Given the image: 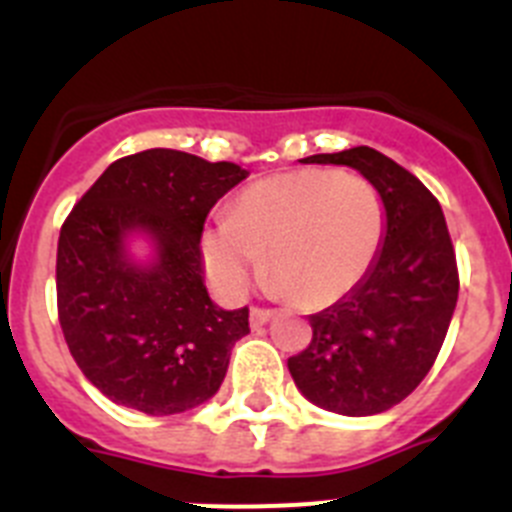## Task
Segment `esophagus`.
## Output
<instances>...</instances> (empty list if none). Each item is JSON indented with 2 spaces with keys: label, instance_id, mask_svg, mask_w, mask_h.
<instances>
[{
  "label": "esophagus",
  "instance_id": "esophagus-1",
  "mask_svg": "<svg viewBox=\"0 0 512 512\" xmlns=\"http://www.w3.org/2000/svg\"><path fill=\"white\" fill-rule=\"evenodd\" d=\"M270 319H273V311H267V308H252L250 311L252 329H260V326H265Z\"/></svg>",
  "mask_w": 512,
  "mask_h": 512
}]
</instances>
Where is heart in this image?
<instances>
[{"instance_id": "b5f03b06", "label": "heart", "mask_w": 512, "mask_h": 512, "mask_svg": "<svg viewBox=\"0 0 512 512\" xmlns=\"http://www.w3.org/2000/svg\"><path fill=\"white\" fill-rule=\"evenodd\" d=\"M385 201L367 178L298 168L255 181L201 237L206 278L242 298L262 273L278 296L321 308L357 288L382 247Z\"/></svg>"}]
</instances>
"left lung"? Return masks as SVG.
Returning <instances> with one entry per match:
<instances>
[{"label": "left lung", "instance_id": "1", "mask_svg": "<svg viewBox=\"0 0 512 512\" xmlns=\"http://www.w3.org/2000/svg\"><path fill=\"white\" fill-rule=\"evenodd\" d=\"M301 163L347 165L380 191L385 237L370 273L311 316L313 339L288 359L303 398L339 416H375L418 388L439 354L459 296L444 211L413 173L359 145Z\"/></svg>", "mask_w": 512, "mask_h": 512}]
</instances>
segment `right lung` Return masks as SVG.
<instances>
[{"label":"right lung","mask_w":512,"mask_h":512,"mask_svg":"<svg viewBox=\"0 0 512 512\" xmlns=\"http://www.w3.org/2000/svg\"><path fill=\"white\" fill-rule=\"evenodd\" d=\"M250 176L237 163L153 147L109 165L58 239V319L76 365L124 408L173 416L214 398L250 311L206 293L201 232ZM137 238L148 255L137 258Z\"/></svg>","instance_id":"1"}]
</instances>
